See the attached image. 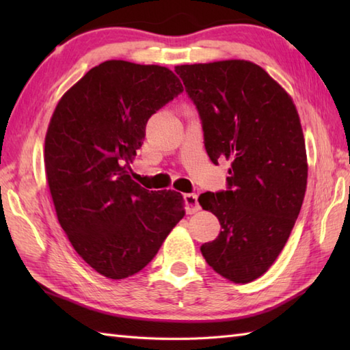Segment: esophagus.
<instances>
[{
	"mask_svg": "<svg viewBox=\"0 0 350 350\" xmlns=\"http://www.w3.org/2000/svg\"><path fill=\"white\" fill-rule=\"evenodd\" d=\"M185 206H187V213L192 215L200 211V204H198V198L196 194H185Z\"/></svg>",
	"mask_w": 350,
	"mask_h": 350,
	"instance_id": "obj_1",
	"label": "esophagus"
}]
</instances>
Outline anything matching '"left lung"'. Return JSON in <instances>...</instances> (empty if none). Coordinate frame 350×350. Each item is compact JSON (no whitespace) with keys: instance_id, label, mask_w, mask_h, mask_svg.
<instances>
[{"instance_id":"obj_1","label":"left lung","mask_w":350,"mask_h":350,"mask_svg":"<svg viewBox=\"0 0 350 350\" xmlns=\"http://www.w3.org/2000/svg\"><path fill=\"white\" fill-rule=\"evenodd\" d=\"M203 123L211 161L232 163L228 189L198 203L221 232L202 245L215 272L245 284L269 269L284 248L307 189L306 139L292 96L247 60L176 66Z\"/></svg>"}]
</instances>
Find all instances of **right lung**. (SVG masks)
I'll list each match as a JSON object with an SVG mask.
<instances>
[{"instance_id":"add662e5","label":"right lung","mask_w":350,"mask_h":350,"mask_svg":"<svg viewBox=\"0 0 350 350\" xmlns=\"http://www.w3.org/2000/svg\"><path fill=\"white\" fill-rule=\"evenodd\" d=\"M182 92L163 66L108 60L73 84L51 117L43 158L57 218L103 277L139 272L183 218L180 192L147 191L129 174L147 120Z\"/></svg>"}]
</instances>
